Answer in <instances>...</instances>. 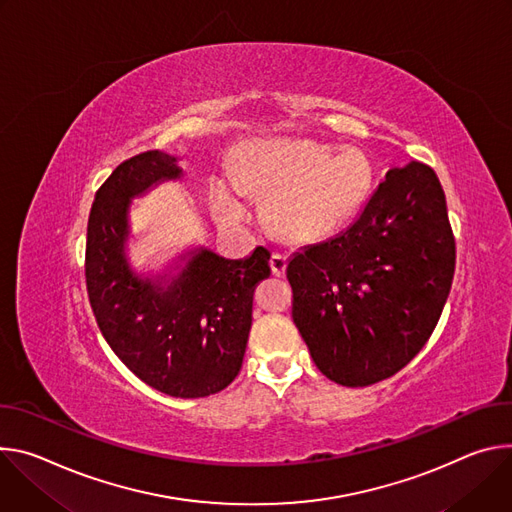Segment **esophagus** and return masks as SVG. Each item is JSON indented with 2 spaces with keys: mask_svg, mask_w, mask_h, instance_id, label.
I'll return each mask as SVG.
<instances>
[{
  "mask_svg": "<svg viewBox=\"0 0 512 512\" xmlns=\"http://www.w3.org/2000/svg\"><path fill=\"white\" fill-rule=\"evenodd\" d=\"M287 254H272V258H270V268H272V272L276 274V276H282L285 274V270H287Z\"/></svg>",
  "mask_w": 512,
  "mask_h": 512,
  "instance_id": "34e87169",
  "label": "esophagus"
}]
</instances>
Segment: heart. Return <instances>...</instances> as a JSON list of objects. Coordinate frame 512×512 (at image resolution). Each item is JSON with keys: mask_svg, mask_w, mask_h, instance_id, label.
Wrapping results in <instances>:
<instances>
[{"mask_svg": "<svg viewBox=\"0 0 512 512\" xmlns=\"http://www.w3.org/2000/svg\"><path fill=\"white\" fill-rule=\"evenodd\" d=\"M307 140H276L246 146L234 160V179L213 175L207 197L215 217L238 225L250 213L244 193L266 197V219L291 240L333 230L362 201L370 162L354 148L339 150Z\"/></svg>", "mask_w": 512, "mask_h": 512, "instance_id": "heart-1", "label": "heart"}]
</instances>
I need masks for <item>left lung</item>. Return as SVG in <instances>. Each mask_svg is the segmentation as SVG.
Listing matches in <instances>:
<instances>
[{
	"instance_id": "1",
	"label": "left lung",
	"mask_w": 512,
	"mask_h": 512,
	"mask_svg": "<svg viewBox=\"0 0 512 512\" xmlns=\"http://www.w3.org/2000/svg\"><path fill=\"white\" fill-rule=\"evenodd\" d=\"M453 270L435 170L419 160L388 170L350 227L287 266L293 321L315 366L350 388L403 370L431 337Z\"/></svg>"
}]
</instances>
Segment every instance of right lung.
Returning a JSON list of instances; mask_svg holds the SVG:
<instances>
[{
	"label": "right lung",
	"instance_id": "obj_1",
	"mask_svg": "<svg viewBox=\"0 0 512 512\" xmlns=\"http://www.w3.org/2000/svg\"><path fill=\"white\" fill-rule=\"evenodd\" d=\"M177 158L148 150L124 160L95 193L87 223L85 280L105 342L142 382L201 399L238 376L252 327L254 287L270 276V252L246 260L193 252L166 289L132 274L124 248L130 199L177 179Z\"/></svg>",
	"mask_w": 512,
	"mask_h": 512
}]
</instances>
